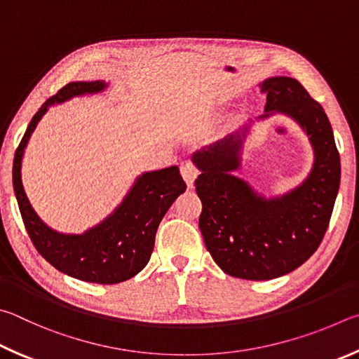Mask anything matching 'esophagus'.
<instances>
[{
	"mask_svg": "<svg viewBox=\"0 0 359 359\" xmlns=\"http://www.w3.org/2000/svg\"><path fill=\"white\" fill-rule=\"evenodd\" d=\"M181 175H183V178H184V181L187 183V186L192 187L194 186V181H196V178L198 176V170H197L196 165H194L192 162L186 161V162L181 163Z\"/></svg>",
	"mask_w": 359,
	"mask_h": 359,
	"instance_id": "34e87169",
	"label": "esophagus"
}]
</instances>
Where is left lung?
Wrapping results in <instances>:
<instances>
[{"mask_svg":"<svg viewBox=\"0 0 359 359\" xmlns=\"http://www.w3.org/2000/svg\"><path fill=\"white\" fill-rule=\"evenodd\" d=\"M260 88L266 104L257 121L280 113L309 137L313 165L303 183L266 198L235 175L254 119L192 154L202 172L196 191L203 206L198 227L205 246L224 273L248 280L280 278L316 252L341 184V159L323 107L290 77L266 79Z\"/></svg>","mask_w":359,"mask_h":359,"instance_id":"obj_1","label":"left lung"}]
</instances>
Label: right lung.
<instances>
[{
	"label": "right lung",
	"instance_id": "add662e5",
	"mask_svg": "<svg viewBox=\"0 0 359 359\" xmlns=\"http://www.w3.org/2000/svg\"><path fill=\"white\" fill-rule=\"evenodd\" d=\"M107 86L102 80L71 81L41 105L15 151L12 183L25 227L37 252L71 278L110 285L134 278L147 266L162 217L186 191L180 168L172 165L142 173L115 211L81 235L60 233L50 229L31 206L22 183L25 148L48 107L75 96L102 93Z\"/></svg>",
	"mask_w": 359,
	"mask_h": 359
}]
</instances>
